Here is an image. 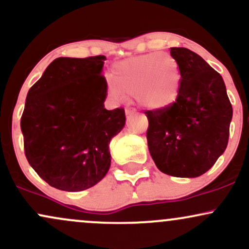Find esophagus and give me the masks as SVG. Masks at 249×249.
I'll list each match as a JSON object with an SVG mask.
<instances>
[{
    "instance_id": "34e87169",
    "label": "esophagus",
    "mask_w": 249,
    "mask_h": 249,
    "mask_svg": "<svg viewBox=\"0 0 249 249\" xmlns=\"http://www.w3.org/2000/svg\"><path fill=\"white\" fill-rule=\"evenodd\" d=\"M125 113H126L127 118H130L131 116L136 113V110H134V108H126V110H125Z\"/></svg>"
}]
</instances>
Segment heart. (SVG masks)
Returning <instances> with one entry per match:
<instances>
[{"label":"heart","instance_id":"b5f03b06","mask_svg":"<svg viewBox=\"0 0 249 249\" xmlns=\"http://www.w3.org/2000/svg\"><path fill=\"white\" fill-rule=\"evenodd\" d=\"M113 76L117 84L108 83L111 95L117 98L123 92L134 96L145 107L165 108L179 96L181 71L170 53H146L124 59L113 67Z\"/></svg>","mask_w":249,"mask_h":249}]
</instances>
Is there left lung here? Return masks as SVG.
Returning a JSON list of instances; mask_svg holds the SVG:
<instances>
[{
	"label": "left lung",
	"instance_id": "1",
	"mask_svg": "<svg viewBox=\"0 0 249 249\" xmlns=\"http://www.w3.org/2000/svg\"><path fill=\"white\" fill-rule=\"evenodd\" d=\"M181 71L177 101L145 110L148 151L162 173L196 178L206 173L225 152L233 108L221 75L198 53L171 48Z\"/></svg>",
	"mask_w": 249,
	"mask_h": 249
}]
</instances>
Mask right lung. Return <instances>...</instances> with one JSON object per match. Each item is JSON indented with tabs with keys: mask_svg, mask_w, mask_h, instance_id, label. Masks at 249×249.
<instances>
[{
	"mask_svg": "<svg viewBox=\"0 0 249 249\" xmlns=\"http://www.w3.org/2000/svg\"><path fill=\"white\" fill-rule=\"evenodd\" d=\"M107 57H59L30 88L21 117L24 153L50 186L78 192L101 181L108 144L125 125L123 107L107 110Z\"/></svg>",
	"mask_w": 249,
	"mask_h": 249,
	"instance_id": "1",
	"label": "right lung"
}]
</instances>
